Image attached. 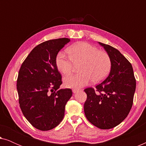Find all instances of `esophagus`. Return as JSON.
<instances>
[{
  "label": "esophagus",
  "instance_id": "34e87169",
  "mask_svg": "<svg viewBox=\"0 0 146 146\" xmlns=\"http://www.w3.org/2000/svg\"><path fill=\"white\" fill-rule=\"evenodd\" d=\"M80 90L79 89H76V88H74V89H73L72 90V92H73V93H76V92H78Z\"/></svg>",
  "mask_w": 146,
  "mask_h": 146
}]
</instances>
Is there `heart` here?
<instances>
[{
  "instance_id": "b5f03b06",
  "label": "heart",
  "mask_w": 146,
  "mask_h": 146,
  "mask_svg": "<svg viewBox=\"0 0 146 146\" xmlns=\"http://www.w3.org/2000/svg\"><path fill=\"white\" fill-rule=\"evenodd\" d=\"M69 57L60 52L56 58V65L63 74L73 71L74 64L79 66L77 74L70 75L64 78L66 86L79 88L85 86L92 80L99 83L104 80L111 69V61L108 54L99 50L94 46L85 42H80L68 48Z\"/></svg>"
}]
</instances>
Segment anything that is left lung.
I'll return each mask as SVG.
<instances>
[{
  "mask_svg": "<svg viewBox=\"0 0 146 146\" xmlns=\"http://www.w3.org/2000/svg\"><path fill=\"white\" fill-rule=\"evenodd\" d=\"M108 54L111 66L108 76L96 88L84 90V106L90 122L102 129L113 128L127 116L132 107L136 82L130 62L111 46L98 42Z\"/></svg>",
  "mask_w": 146,
  "mask_h": 146,
  "instance_id": "left-lung-1",
  "label": "left lung"
}]
</instances>
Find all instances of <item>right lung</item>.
I'll return each mask as SVG.
<instances>
[{
    "label": "right lung",
    "mask_w": 146,
    "mask_h": 146,
    "mask_svg": "<svg viewBox=\"0 0 146 146\" xmlns=\"http://www.w3.org/2000/svg\"><path fill=\"white\" fill-rule=\"evenodd\" d=\"M70 40L62 38L40 44L19 70L17 88L20 107L27 120L40 130H50L61 122L72 95L71 89H60L62 82L56 65L58 53Z\"/></svg>",
    "instance_id": "add662e5"
}]
</instances>
